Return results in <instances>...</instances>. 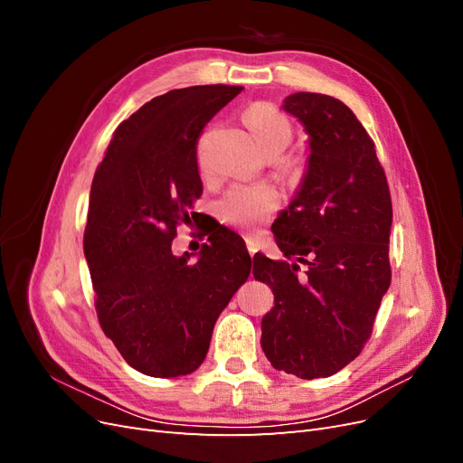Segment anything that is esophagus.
<instances>
[{
    "mask_svg": "<svg viewBox=\"0 0 463 463\" xmlns=\"http://www.w3.org/2000/svg\"><path fill=\"white\" fill-rule=\"evenodd\" d=\"M247 249H249V255H250V257H255V253H257V250H259L257 243H255L253 240H250V237H249V240H247Z\"/></svg>",
    "mask_w": 463,
    "mask_h": 463,
    "instance_id": "esophagus-1",
    "label": "esophagus"
}]
</instances>
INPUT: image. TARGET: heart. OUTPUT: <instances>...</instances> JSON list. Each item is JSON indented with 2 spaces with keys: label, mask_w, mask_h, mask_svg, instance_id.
I'll use <instances>...</instances> for the list:
<instances>
[{
  "label": "heart",
  "mask_w": 463,
  "mask_h": 463,
  "mask_svg": "<svg viewBox=\"0 0 463 463\" xmlns=\"http://www.w3.org/2000/svg\"><path fill=\"white\" fill-rule=\"evenodd\" d=\"M245 123L257 146L269 154L284 152L293 137L289 119L270 102H257L245 111ZM279 204V193L269 184L233 185L216 203L220 220L237 228H255L272 216Z\"/></svg>",
  "instance_id": "obj_1"
}]
</instances>
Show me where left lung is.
I'll return each mask as SVG.
<instances>
[{"instance_id":"left-lung-1","label":"left lung","mask_w":463,"mask_h":463,"mask_svg":"<svg viewBox=\"0 0 463 463\" xmlns=\"http://www.w3.org/2000/svg\"><path fill=\"white\" fill-rule=\"evenodd\" d=\"M309 133V165L272 232L282 260L255 255V279L274 291L260 345L272 367L330 376L373 332L392 270V199L373 138L338 98L296 92L284 100Z\"/></svg>"}]
</instances>
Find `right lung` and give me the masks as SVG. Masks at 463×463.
<instances>
[{
  "mask_svg": "<svg viewBox=\"0 0 463 463\" xmlns=\"http://www.w3.org/2000/svg\"><path fill=\"white\" fill-rule=\"evenodd\" d=\"M241 90L204 85L152 98L118 125L94 174L82 247L98 322L143 374L197 371L220 313L250 274L243 240L223 226L197 262L172 253L177 226L203 194L199 137Z\"/></svg>",
  "mask_w": 463,
  "mask_h": 463,
  "instance_id": "1",
  "label": "right lung"
}]
</instances>
